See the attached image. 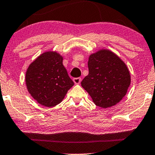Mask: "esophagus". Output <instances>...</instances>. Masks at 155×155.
Returning a JSON list of instances; mask_svg holds the SVG:
<instances>
[{
	"instance_id": "esophagus-1",
	"label": "esophagus",
	"mask_w": 155,
	"mask_h": 155,
	"mask_svg": "<svg viewBox=\"0 0 155 155\" xmlns=\"http://www.w3.org/2000/svg\"><path fill=\"white\" fill-rule=\"evenodd\" d=\"M73 81L75 84H79L81 81V78L78 77V78H73Z\"/></svg>"
}]
</instances>
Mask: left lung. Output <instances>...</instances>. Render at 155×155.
Returning <instances> with one entry per match:
<instances>
[{"label":"left lung","instance_id":"obj_1","mask_svg":"<svg viewBox=\"0 0 155 155\" xmlns=\"http://www.w3.org/2000/svg\"><path fill=\"white\" fill-rule=\"evenodd\" d=\"M89 73L81 81L97 106L113 107L125 95L131 83L126 64L109 50L102 49L90 55Z\"/></svg>","mask_w":155,"mask_h":155}]
</instances>
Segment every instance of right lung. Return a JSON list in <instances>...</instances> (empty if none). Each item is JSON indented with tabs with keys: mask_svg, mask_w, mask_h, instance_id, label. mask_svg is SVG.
Here are the masks:
<instances>
[{
	"mask_svg": "<svg viewBox=\"0 0 155 155\" xmlns=\"http://www.w3.org/2000/svg\"><path fill=\"white\" fill-rule=\"evenodd\" d=\"M63 57L48 51L30 64L26 73L27 89L39 104L52 107L61 103L74 85L63 64Z\"/></svg>",
	"mask_w": 155,
	"mask_h": 155,
	"instance_id": "obj_1",
	"label": "right lung"
}]
</instances>
